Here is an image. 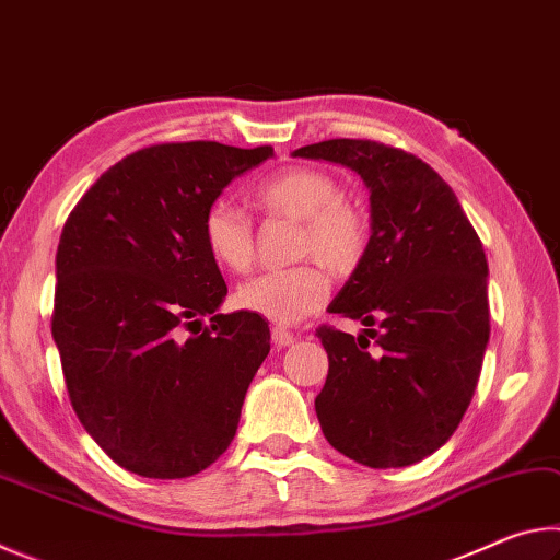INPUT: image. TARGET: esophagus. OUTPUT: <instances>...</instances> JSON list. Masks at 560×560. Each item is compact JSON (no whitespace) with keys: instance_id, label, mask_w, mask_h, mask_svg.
<instances>
[{"instance_id":"obj_1","label":"esophagus","mask_w":560,"mask_h":560,"mask_svg":"<svg viewBox=\"0 0 560 560\" xmlns=\"http://www.w3.org/2000/svg\"><path fill=\"white\" fill-rule=\"evenodd\" d=\"M271 340H273V346H279V348H287V346H291L293 340H296V336L291 334V330H287V328H271Z\"/></svg>"}]
</instances>
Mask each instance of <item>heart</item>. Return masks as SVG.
<instances>
[{
	"label": "heart",
	"instance_id": "obj_1",
	"mask_svg": "<svg viewBox=\"0 0 560 560\" xmlns=\"http://www.w3.org/2000/svg\"><path fill=\"white\" fill-rule=\"evenodd\" d=\"M257 200L271 214L301 220L299 257H318L328 267L348 269L368 242V222L355 205L343 200L338 179L316 167H287L264 179ZM202 242L222 269L242 273L254 261V226L230 200H214L202 217ZM330 277L318 261L291 269L261 271L234 293L236 306L273 324H299L324 306Z\"/></svg>",
	"mask_w": 560,
	"mask_h": 560
}]
</instances>
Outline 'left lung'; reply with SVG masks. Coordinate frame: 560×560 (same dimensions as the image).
Here are the masks:
<instances>
[{
	"mask_svg": "<svg viewBox=\"0 0 560 560\" xmlns=\"http://www.w3.org/2000/svg\"><path fill=\"white\" fill-rule=\"evenodd\" d=\"M293 155L346 165L371 189L373 234L328 306L368 328L316 330L328 353L320 430L365 467H410L452 438L477 390L491 330L485 246L452 187L412 153L336 138Z\"/></svg>",
	"mask_w": 560,
	"mask_h": 560,
	"instance_id": "8db88e82",
	"label": "left lung"
}]
</instances>
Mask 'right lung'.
I'll return each mask as SVG.
<instances>
[{
  "label": "right lung",
  "instance_id": "add662e5",
  "mask_svg": "<svg viewBox=\"0 0 560 560\" xmlns=\"http://www.w3.org/2000/svg\"><path fill=\"white\" fill-rule=\"evenodd\" d=\"M271 155L212 140L150 145L108 167L63 224L51 334L73 412L122 469L192 477L234 440L271 334L259 314H217L226 283L202 217Z\"/></svg>",
  "mask_w": 560,
  "mask_h": 560
}]
</instances>
